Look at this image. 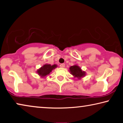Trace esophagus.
I'll return each mask as SVG.
<instances>
[{"label":"esophagus","mask_w":123,"mask_h":123,"mask_svg":"<svg viewBox=\"0 0 123 123\" xmlns=\"http://www.w3.org/2000/svg\"><path fill=\"white\" fill-rule=\"evenodd\" d=\"M60 67L61 68H64V67H65V64H64V63L60 64Z\"/></svg>","instance_id":"1"}]
</instances>
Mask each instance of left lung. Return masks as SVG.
Masks as SVG:
<instances>
[{"instance_id": "obj_1", "label": "left lung", "mask_w": 123, "mask_h": 123, "mask_svg": "<svg viewBox=\"0 0 123 123\" xmlns=\"http://www.w3.org/2000/svg\"><path fill=\"white\" fill-rule=\"evenodd\" d=\"M70 71L74 76L79 79L85 75V72L82 71L81 68L76 65L70 67Z\"/></svg>"}]
</instances>
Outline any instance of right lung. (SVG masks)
I'll list each match as a JSON object with an SVG mask.
<instances>
[{
  "label": "right lung",
  "mask_w": 123,
  "mask_h": 123,
  "mask_svg": "<svg viewBox=\"0 0 123 123\" xmlns=\"http://www.w3.org/2000/svg\"><path fill=\"white\" fill-rule=\"evenodd\" d=\"M57 67L56 65H51L50 64H45L41 67L40 69L37 70L38 74L41 76V77H44L46 75L49 74V73L52 71V70L55 69Z\"/></svg>",
  "instance_id": "add662e5"
}]
</instances>
